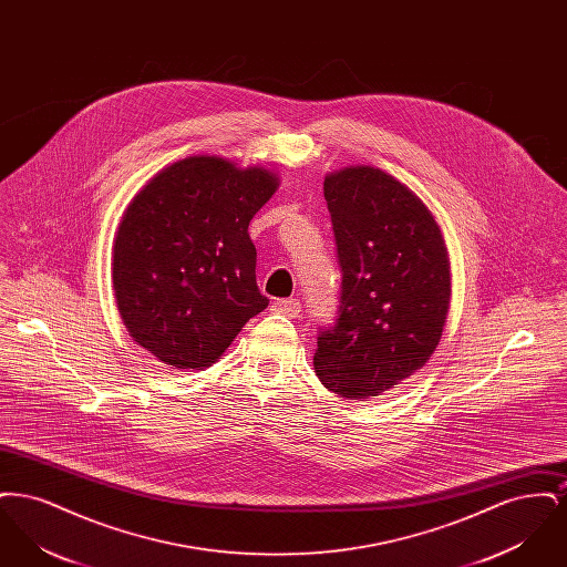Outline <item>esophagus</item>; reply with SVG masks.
I'll return each mask as SVG.
<instances>
[{
    "instance_id": "1",
    "label": "esophagus",
    "mask_w": 567,
    "mask_h": 567,
    "mask_svg": "<svg viewBox=\"0 0 567 567\" xmlns=\"http://www.w3.org/2000/svg\"><path fill=\"white\" fill-rule=\"evenodd\" d=\"M271 310H274L276 315H282V317H291V319H296L297 315L301 312V303H299L297 299H278V301H274Z\"/></svg>"
}]
</instances>
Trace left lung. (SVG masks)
<instances>
[{"instance_id":"1","label":"left lung","mask_w":567,"mask_h":567,"mask_svg":"<svg viewBox=\"0 0 567 567\" xmlns=\"http://www.w3.org/2000/svg\"><path fill=\"white\" fill-rule=\"evenodd\" d=\"M342 291L321 329L315 372L347 400H370L421 370L451 303V264L427 206L391 174L351 165L327 174Z\"/></svg>"}]
</instances>
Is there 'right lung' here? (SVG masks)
<instances>
[{
  "mask_svg": "<svg viewBox=\"0 0 567 567\" xmlns=\"http://www.w3.org/2000/svg\"><path fill=\"white\" fill-rule=\"evenodd\" d=\"M278 189L270 169L215 155L167 165L125 210L112 287L130 336L165 365H213L268 308L248 223Z\"/></svg>",
  "mask_w": 567,
  "mask_h": 567,
  "instance_id": "obj_1",
  "label": "right lung"
}]
</instances>
